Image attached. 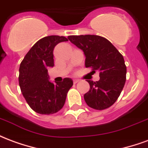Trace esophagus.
I'll return each instance as SVG.
<instances>
[{
    "label": "esophagus",
    "mask_w": 148,
    "mask_h": 148,
    "mask_svg": "<svg viewBox=\"0 0 148 148\" xmlns=\"http://www.w3.org/2000/svg\"><path fill=\"white\" fill-rule=\"evenodd\" d=\"M73 82H74V84H76V83H77L78 82H79V80H77V79H74V81H73Z\"/></svg>",
    "instance_id": "esophagus-1"
}]
</instances>
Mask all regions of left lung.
<instances>
[{
	"instance_id": "1",
	"label": "left lung",
	"mask_w": 148,
	"mask_h": 148,
	"mask_svg": "<svg viewBox=\"0 0 148 148\" xmlns=\"http://www.w3.org/2000/svg\"><path fill=\"white\" fill-rule=\"evenodd\" d=\"M68 39L83 51L86 67L92 68L93 73L99 71V81L87 80L90 90L84 95L85 101L92 109H108L116 102L125 84L127 68L123 55L99 36H69Z\"/></svg>"
}]
</instances>
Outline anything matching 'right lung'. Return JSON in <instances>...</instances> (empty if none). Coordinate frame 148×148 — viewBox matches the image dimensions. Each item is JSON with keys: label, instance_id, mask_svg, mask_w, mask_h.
<instances>
[{"label": "right lung", "instance_id": "add662e5", "mask_svg": "<svg viewBox=\"0 0 148 148\" xmlns=\"http://www.w3.org/2000/svg\"><path fill=\"white\" fill-rule=\"evenodd\" d=\"M68 39L64 36H50L37 41L21 62L19 85L23 96L32 109L39 114L50 115L63 107L73 81L66 77L54 84L49 81L47 69L54 66L55 47Z\"/></svg>", "mask_w": 148, "mask_h": 148}]
</instances>
